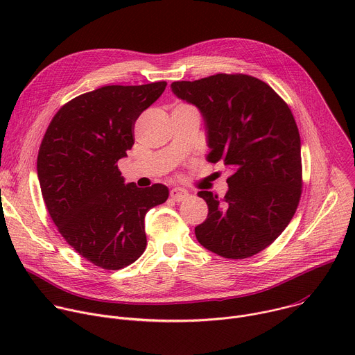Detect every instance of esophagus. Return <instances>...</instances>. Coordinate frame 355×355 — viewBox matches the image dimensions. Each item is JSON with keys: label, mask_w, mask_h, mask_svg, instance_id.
<instances>
[{"label": "esophagus", "mask_w": 355, "mask_h": 355, "mask_svg": "<svg viewBox=\"0 0 355 355\" xmlns=\"http://www.w3.org/2000/svg\"><path fill=\"white\" fill-rule=\"evenodd\" d=\"M188 192L185 191V189H182V188H173L171 191H170V196L174 199V200H177V202H180V200H184L185 198H188Z\"/></svg>", "instance_id": "esophagus-1"}]
</instances>
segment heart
<instances>
[{"label":"heart","instance_id":"heart-1","mask_svg":"<svg viewBox=\"0 0 355 355\" xmlns=\"http://www.w3.org/2000/svg\"><path fill=\"white\" fill-rule=\"evenodd\" d=\"M180 107H188V105H180Z\"/></svg>","mask_w":355,"mask_h":355}]
</instances>
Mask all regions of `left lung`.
Masks as SVG:
<instances>
[{
	"mask_svg": "<svg viewBox=\"0 0 355 355\" xmlns=\"http://www.w3.org/2000/svg\"><path fill=\"white\" fill-rule=\"evenodd\" d=\"M171 88L204 116L208 162L233 171L223 198L198 192L209 209L195 227L198 241L225 259L256 256L285 230L302 193L300 137L289 107L267 83L239 73Z\"/></svg>",
	"mask_w": 355,
	"mask_h": 355,
	"instance_id": "left-lung-1",
	"label": "left lung"
}]
</instances>
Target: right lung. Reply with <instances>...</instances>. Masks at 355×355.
<instances>
[{
  "label": "right lung",
  "mask_w": 355,
  "mask_h": 355,
  "mask_svg": "<svg viewBox=\"0 0 355 355\" xmlns=\"http://www.w3.org/2000/svg\"><path fill=\"white\" fill-rule=\"evenodd\" d=\"M166 85L81 94L58 111L40 143L37 177L50 218L81 257L104 270L125 268L143 254L144 216L168 198L163 184H125L118 168L135 143L136 119Z\"/></svg>",
  "instance_id": "1"
}]
</instances>
